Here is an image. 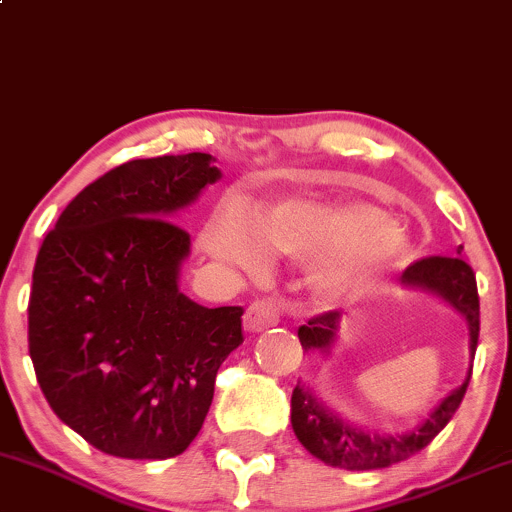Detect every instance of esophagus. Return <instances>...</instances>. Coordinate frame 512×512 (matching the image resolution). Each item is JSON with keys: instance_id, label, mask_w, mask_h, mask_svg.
<instances>
[{"instance_id": "34e87169", "label": "esophagus", "mask_w": 512, "mask_h": 512, "mask_svg": "<svg viewBox=\"0 0 512 512\" xmlns=\"http://www.w3.org/2000/svg\"><path fill=\"white\" fill-rule=\"evenodd\" d=\"M278 307L273 300H254L244 314L246 331H263L278 324Z\"/></svg>"}]
</instances>
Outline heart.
Returning <instances> with one entry per match:
<instances>
[{"mask_svg": "<svg viewBox=\"0 0 512 512\" xmlns=\"http://www.w3.org/2000/svg\"><path fill=\"white\" fill-rule=\"evenodd\" d=\"M210 251L244 271H261L268 254L321 258L317 283L329 295L363 290L406 254V237L392 220L365 205L290 198L251 225L239 208L217 217Z\"/></svg>", "mask_w": 512, "mask_h": 512, "instance_id": "b5f03b06", "label": "heart"}]
</instances>
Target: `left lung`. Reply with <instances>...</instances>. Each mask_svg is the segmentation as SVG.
<instances>
[{
	"mask_svg": "<svg viewBox=\"0 0 512 512\" xmlns=\"http://www.w3.org/2000/svg\"><path fill=\"white\" fill-rule=\"evenodd\" d=\"M401 285L413 290L433 292L457 309L469 324V350L476 353L479 341V292H476V275L467 261L450 256H428L416 261L401 273ZM338 326H341V312H326L309 319V324L300 326L297 336L304 350H321L329 353L336 341ZM472 380V365L467 377L452 389L445 399L430 411V416L409 433L401 435H380L365 433V430L341 421L312 394V389L300 387L297 382L292 392V430L297 440L312 452L321 462L331 467L350 469V472H365V469L392 467L421 452L442 428L450 423L455 411L462 404Z\"/></svg>",
	"mask_w": 512,
	"mask_h": 512,
	"instance_id": "1",
	"label": "left lung"
}]
</instances>
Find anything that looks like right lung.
Segmentation results:
<instances>
[{"label": "right lung", "mask_w": 512, "mask_h": 512, "mask_svg": "<svg viewBox=\"0 0 512 512\" xmlns=\"http://www.w3.org/2000/svg\"><path fill=\"white\" fill-rule=\"evenodd\" d=\"M210 154L132 159L62 210L28 300V353L50 409L106 455L169 459L208 416L241 307L179 290L191 234L171 217L220 179Z\"/></svg>", "instance_id": "obj_1"}]
</instances>
